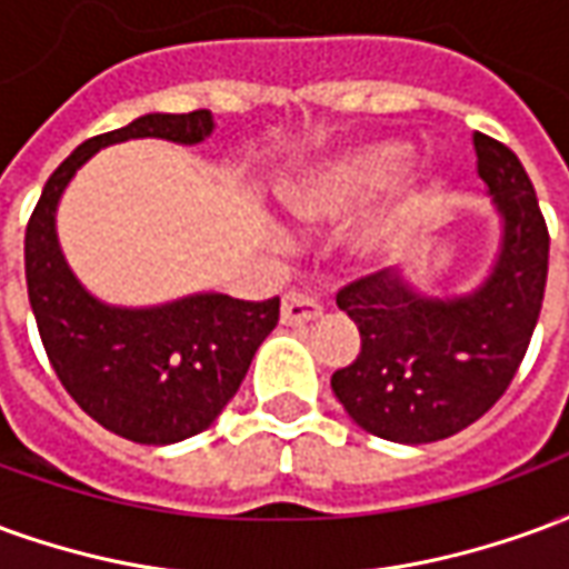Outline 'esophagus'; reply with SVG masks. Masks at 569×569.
Returning <instances> with one entry per match:
<instances>
[{"instance_id":"obj_1","label":"esophagus","mask_w":569,"mask_h":569,"mask_svg":"<svg viewBox=\"0 0 569 569\" xmlns=\"http://www.w3.org/2000/svg\"><path fill=\"white\" fill-rule=\"evenodd\" d=\"M322 313L320 292L313 289H289L283 296V308H280V320L286 326H301V322L317 320Z\"/></svg>"}]
</instances>
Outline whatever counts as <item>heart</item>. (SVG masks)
<instances>
[{"mask_svg": "<svg viewBox=\"0 0 569 569\" xmlns=\"http://www.w3.org/2000/svg\"><path fill=\"white\" fill-rule=\"evenodd\" d=\"M408 163V149L399 142L375 146L357 151L345 161L332 163L296 198V210L301 216H329L350 207L353 200L366 198L375 188L387 186Z\"/></svg>", "mask_w": 569, "mask_h": 569, "instance_id": "1", "label": "heart"}]
</instances>
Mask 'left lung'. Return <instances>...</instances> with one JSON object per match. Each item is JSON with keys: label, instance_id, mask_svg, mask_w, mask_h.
<instances>
[{"label": "left lung", "instance_id": "1", "mask_svg": "<svg viewBox=\"0 0 569 569\" xmlns=\"http://www.w3.org/2000/svg\"><path fill=\"white\" fill-rule=\"evenodd\" d=\"M478 176L502 212L497 264L472 296L427 298L390 271L338 289V308L357 322V359L332 375V390L359 427L387 441L448 439L493 408L521 366L537 329L549 228L515 151L472 137Z\"/></svg>", "mask_w": 569, "mask_h": 569}]
</instances>
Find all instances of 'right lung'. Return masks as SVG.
Instances as JSON below:
<instances>
[{"mask_svg":"<svg viewBox=\"0 0 569 569\" xmlns=\"http://www.w3.org/2000/svg\"><path fill=\"white\" fill-rule=\"evenodd\" d=\"M212 116H142L84 140L44 182L23 237L27 292L51 369L100 427L140 445H173L219 418L259 345L280 320V298L188 296L161 308H109L91 298L57 247V200L81 163L103 146L140 137L194 146Z\"/></svg>","mask_w":569,"mask_h":569,"instance_id":"1","label":"right lung"}]
</instances>
